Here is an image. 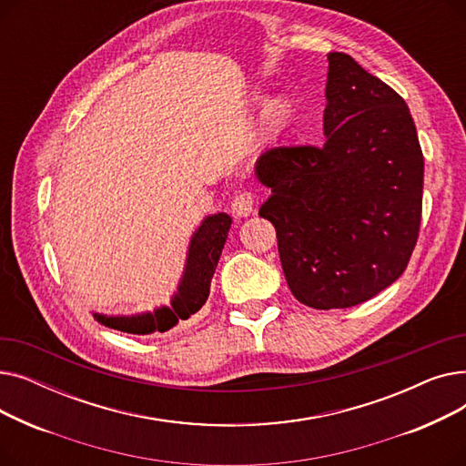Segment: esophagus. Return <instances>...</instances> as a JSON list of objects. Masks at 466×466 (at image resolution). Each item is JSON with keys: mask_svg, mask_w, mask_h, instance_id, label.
<instances>
[{"mask_svg": "<svg viewBox=\"0 0 466 466\" xmlns=\"http://www.w3.org/2000/svg\"><path fill=\"white\" fill-rule=\"evenodd\" d=\"M255 208V194L251 190L239 192L232 200V213L236 217H248Z\"/></svg>", "mask_w": 466, "mask_h": 466, "instance_id": "34e87169", "label": "esophagus"}]
</instances>
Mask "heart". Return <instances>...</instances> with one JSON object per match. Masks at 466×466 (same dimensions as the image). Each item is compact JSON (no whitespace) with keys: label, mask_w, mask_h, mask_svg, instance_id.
I'll return each mask as SVG.
<instances>
[{"label":"heart","mask_w":466,"mask_h":466,"mask_svg":"<svg viewBox=\"0 0 466 466\" xmlns=\"http://www.w3.org/2000/svg\"><path fill=\"white\" fill-rule=\"evenodd\" d=\"M292 116H295V102L289 96L281 94L266 104L260 116V132L264 137H278L287 130Z\"/></svg>","instance_id":"b5f03b06"}]
</instances>
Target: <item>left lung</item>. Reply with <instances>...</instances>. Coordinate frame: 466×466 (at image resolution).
Segmentation results:
<instances>
[{"label":"left lung","instance_id":"left-lung-1","mask_svg":"<svg viewBox=\"0 0 466 466\" xmlns=\"http://www.w3.org/2000/svg\"><path fill=\"white\" fill-rule=\"evenodd\" d=\"M321 147H274L257 160L272 188L258 215L278 234L295 299L351 308L406 270L418 243L423 153L402 97L350 55H329Z\"/></svg>","mask_w":466,"mask_h":466}]
</instances>
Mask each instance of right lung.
<instances>
[{"instance_id": "right-lung-1", "label": "right lung", "mask_w": 466, "mask_h": 466, "mask_svg": "<svg viewBox=\"0 0 466 466\" xmlns=\"http://www.w3.org/2000/svg\"><path fill=\"white\" fill-rule=\"evenodd\" d=\"M230 225L232 218L227 213H217L204 218V223L190 239L183 279L174 299H171L169 308L162 306L153 313L149 311L130 317H107L94 313L96 319L109 329L128 334L166 332L179 321L188 319L190 315H194L206 304L209 297L211 278L215 274L220 253H223Z\"/></svg>"}]
</instances>
